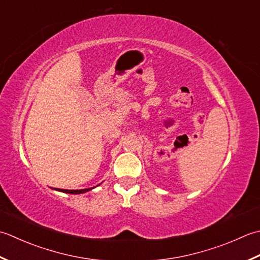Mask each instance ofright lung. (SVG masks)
<instances>
[{
  "label": "right lung",
  "mask_w": 260,
  "mask_h": 260,
  "mask_svg": "<svg viewBox=\"0 0 260 260\" xmlns=\"http://www.w3.org/2000/svg\"><path fill=\"white\" fill-rule=\"evenodd\" d=\"M93 188V187H92ZM92 188H85V189H59L57 188L58 190H61V192L63 193H70V194H81V193H85V192H88L89 189Z\"/></svg>",
  "instance_id": "1"
}]
</instances>
